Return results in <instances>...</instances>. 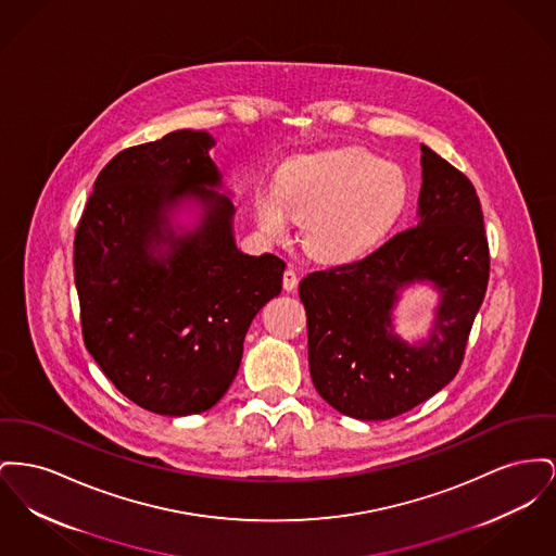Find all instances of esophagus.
<instances>
[{
    "label": "esophagus",
    "instance_id": "esophagus-1",
    "mask_svg": "<svg viewBox=\"0 0 556 556\" xmlns=\"http://www.w3.org/2000/svg\"><path fill=\"white\" fill-rule=\"evenodd\" d=\"M295 288H298V273L290 266L283 273V290L286 292H294Z\"/></svg>",
    "mask_w": 556,
    "mask_h": 556
}]
</instances>
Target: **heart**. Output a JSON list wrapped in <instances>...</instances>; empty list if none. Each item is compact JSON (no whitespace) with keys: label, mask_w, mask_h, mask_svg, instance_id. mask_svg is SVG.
Segmentation results:
<instances>
[{"label":"heart","mask_w":556,"mask_h":556,"mask_svg":"<svg viewBox=\"0 0 556 556\" xmlns=\"http://www.w3.org/2000/svg\"><path fill=\"white\" fill-rule=\"evenodd\" d=\"M403 167L365 149L302 155L283 165L275 189H258L254 212L266 237L302 220V243L317 258H353L374 248L409 205Z\"/></svg>","instance_id":"heart-1"}]
</instances>
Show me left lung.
Listing matches in <instances>:
<instances>
[{
  "instance_id": "left-lung-1",
  "label": "left lung",
  "mask_w": 556,
  "mask_h": 556,
  "mask_svg": "<svg viewBox=\"0 0 556 556\" xmlns=\"http://www.w3.org/2000/svg\"><path fill=\"white\" fill-rule=\"evenodd\" d=\"M418 225L359 261L300 281L308 367L317 392L344 416L389 420L445 384L464 361L490 281V245L472 182L426 144ZM430 280L442 295L438 321L418 348L391 331L397 290Z\"/></svg>"
}]
</instances>
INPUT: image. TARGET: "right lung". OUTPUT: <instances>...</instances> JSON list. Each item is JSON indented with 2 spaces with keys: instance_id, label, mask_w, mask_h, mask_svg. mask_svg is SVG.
Wrapping results in <instances>:
<instances>
[{
  "instance_id": "1",
  "label": "right lung",
  "mask_w": 556,
  "mask_h": 556,
  "mask_svg": "<svg viewBox=\"0 0 556 556\" xmlns=\"http://www.w3.org/2000/svg\"><path fill=\"white\" fill-rule=\"evenodd\" d=\"M207 131L176 130L124 149L94 182L75 230V288L88 353L142 409L191 416L237 376L248 327L281 294L286 262L235 245L232 201ZM193 195L204 216L176 236L166 210Z\"/></svg>"
}]
</instances>
